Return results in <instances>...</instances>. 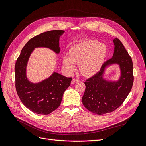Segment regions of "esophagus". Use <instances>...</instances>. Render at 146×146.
<instances>
[{"label": "esophagus", "mask_w": 146, "mask_h": 146, "mask_svg": "<svg viewBox=\"0 0 146 146\" xmlns=\"http://www.w3.org/2000/svg\"><path fill=\"white\" fill-rule=\"evenodd\" d=\"M78 82V80H77V79L73 78L72 80V81H71V84H75V83H77V82Z\"/></svg>", "instance_id": "1"}]
</instances>
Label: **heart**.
Here are the masks:
<instances>
[{"mask_svg": "<svg viewBox=\"0 0 146 146\" xmlns=\"http://www.w3.org/2000/svg\"><path fill=\"white\" fill-rule=\"evenodd\" d=\"M107 48L104 44L96 40L83 41L74 45L69 49V55H64L63 63L69 72L79 69L86 77L92 76L99 71L107 56Z\"/></svg>", "mask_w": 146, "mask_h": 146, "instance_id": "obj_1", "label": "heart"}]
</instances>
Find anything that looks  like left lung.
Returning <instances> with one entry per match:
<instances>
[{"mask_svg": "<svg viewBox=\"0 0 146 146\" xmlns=\"http://www.w3.org/2000/svg\"><path fill=\"white\" fill-rule=\"evenodd\" d=\"M113 42V57L106 61L100 70L85 82L86 88L82 98L85 108L94 114L111 113L122 105L133 83V62L122 43L117 38ZM113 65L119 66L120 76L116 80L105 77L106 69Z\"/></svg>", "mask_w": 146, "mask_h": 146, "instance_id": "1", "label": "left lung"}]
</instances>
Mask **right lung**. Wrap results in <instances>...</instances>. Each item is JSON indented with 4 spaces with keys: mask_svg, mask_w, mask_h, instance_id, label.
I'll return each instance as SVG.
<instances>
[{
    "mask_svg": "<svg viewBox=\"0 0 146 146\" xmlns=\"http://www.w3.org/2000/svg\"><path fill=\"white\" fill-rule=\"evenodd\" d=\"M64 32L51 30L33 37L26 43L16 61L15 85L17 95L24 105L35 113L46 115L58 108L72 78L54 71L41 82H30L27 76L28 61L35 48H47L59 54L60 39Z\"/></svg>",
    "mask_w": 146,
    "mask_h": 146,
    "instance_id": "obj_1",
    "label": "right lung"
}]
</instances>
